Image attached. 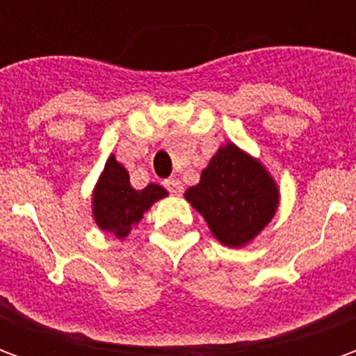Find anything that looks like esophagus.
I'll return each mask as SVG.
<instances>
[{
    "instance_id": "34e87169",
    "label": "esophagus",
    "mask_w": 356,
    "mask_h": 356,
    "mask_svg": "<svg viewBox=\"0 0 356 356\" xmlns=\"http://www.w3.org/2000/svg\"><path fill=\"white\" fill-rule=\"evenodd\" d=\"M165 188L170 191L171 194H183V183L179 181V179H170V181H165Z\"/></svg>"
}]
</instances>
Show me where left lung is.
Wrapping results in <instances>:
<instances>
[{"label":"left lung","mask_w":356,"mask_h":356,"mask_svg":"<svg viewBox=\"0 0 356 356\" xmlns=\"http://www.w3.org/2000/svg\"><path fill=\"white\" fill-rule=\"evenodd\" d=\"M185 198L208 221L213 236L232 248L254 240L278 206L275 181L234 145L219 148Z\"/></svg>","instance_id":"obj_1"}]
</instances>
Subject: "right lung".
I'll list each match as a JSON object with an SVG mask.
<instances>
[{
	"label": "right lung",
	"mask_w": 356,
	"mask_h": 356,
	"mask_svg": "<svg viewBox=\"0 0 356 356\" xmlns=\"http://www.w3.org/2000/svg\"><path fill=\"white\" fill-rule=\"evenodd\" d=\"M165 194V188L152 183L143 191H135L129 185V175L124 165L110 156L93 194L95 221L102 231L124 238L143 219V213Z\"/></svg>",
	"instance_id": "right-lung-1"
}]
</instances>
